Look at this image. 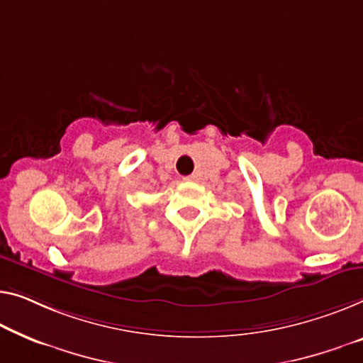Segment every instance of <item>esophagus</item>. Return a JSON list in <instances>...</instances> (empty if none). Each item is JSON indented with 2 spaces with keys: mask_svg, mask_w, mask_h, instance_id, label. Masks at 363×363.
I'll use <instances>...</instances> for the list:
<instances>
[{
  "mask_svg": "<svg viewBox=\"0 0 363 363\" xmlns=\"http://www.w3.org/2000/svg\"><path fill=\"white\" fill-rule=\"evenodd\" d=\"M184 179H186V181H194V182H196V181H199V174H197V172H194V174L187 176V177H184Z\"/></svg>",
  "mask_w": 363,
  "mask_h": 363,
  "instance_id": "obj_1",
  "label": "esophagus"
}]
</instances>
